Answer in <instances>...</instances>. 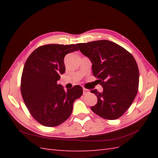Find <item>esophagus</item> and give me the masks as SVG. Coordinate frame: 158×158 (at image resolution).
Segmentation results:
<instances>
[{"instance_id": "1", "label": "esophagus", "mask_w": 158, "mask_h": 158, "mask_svg": "<svg viewBox=\"0 0 158 158\" xmlns=\"http://www.w3.org/2000/svg\"><path fill=\"white\" fill-rule=\"evenodd\" d=\"M83 95H86V94H88L89 93V90L88 89H87L85 88H83Z\"/></svg>"}]
</instances>
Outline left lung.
<instances>
[{
	"label": "left lung",
	"instance_id": "1",
	"mask_svg": "<svg viewBox=\"0 0 158 158\" xmlns=\"http://www.w3.org/2000/svg\"><path fill=\"white\" fill-rule=\"evenodd\" d=\"M92 63L93 75L103 88L91 90L98 102L91 110L104 119L113 120L123 115L138 92L139 71L133 56L107 40L76 44Z\"/></svg>",
	"mask_w": 158,
	"mask_h": 158
}]
</instances>
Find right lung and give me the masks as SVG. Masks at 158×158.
<instances>
[{
	"mask_svg": "<svg viewBox=\"0 0 158 158\" xmlns=\"http://www.w3.org/2000/svg\"><path fill=\"white\" fill-rule=\"evenodd\" d=\"M78 51L74 44H49L36 48L23 66L21 93L30 113L39 123L54 127L64 122L73 111V102L83 94V88L75 85L64 89L57 83L65 73L64 58Z\"/></svg>",
	"mask_w": 158,
	"mask_h": 158,
	"instance_id": "obj_1",
	"label": "right lung"
}]
</instances>
